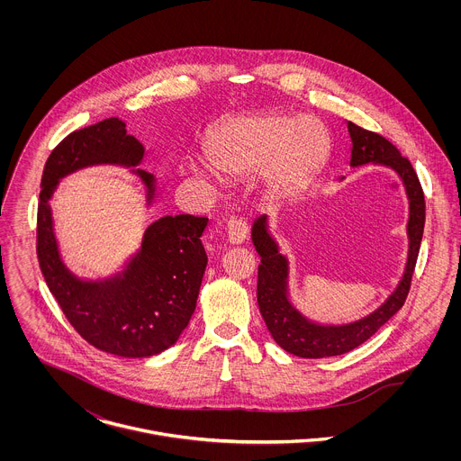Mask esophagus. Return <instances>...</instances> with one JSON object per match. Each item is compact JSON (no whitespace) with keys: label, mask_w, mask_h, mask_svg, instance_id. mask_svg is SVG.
<instances>
[{"label":"esophagus","mask_w":461,"mask_h":461,"mask_svg":"<svg viewBox=\"0 0 461 461\" xmlns=\"http://www.w3.org/2000/svg\"><path fill=\"white\" fill-rule=\"evenodd\" d=\"M249 236V223L241 218H230L227 221V238L232 245H241Z\"/></svg>","instance_id":"esophagus-1"}]
</instances>
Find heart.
<instances>
[{
  "label": "heart",
  "mask_w": 461,
  "mask_h": 461,
  "mask_svg": "<svg viewBox=\"0 0 461 461\" xmlns=\"http://www.w3.org/2000/svg\"><path fill=\"white\" fill-rule=\"evenodd\" d=\"M329 132L312 115L256 112L234 117L209 134L205 161L229 179L259 174L263 197L284 202L303 192L329 156Z\"/></svg>",
  "instance_id": "b5f03b06"
}]
</instances>
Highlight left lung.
Returning a JSON list of instances; mask_svg holds the SVG:
<instances>
[{"label": "left lung", "mask_w": 461, "mask_h": 461, "mask_svg": "<svg viewBox=\"0 0 461 461\" xmlns=\"http://www.w3.org/2000/svg\"><path fill=\"white\" fill-rule=\"evenodd\" d=\"M348 131L351 138L349 167L382 165L394 170L402 181L408 197V259L394 293L375 312L346 325H321L305 318L293 305L289 298V261L280 254L278 243L269 232L267 218H258L252 225V243L261 258L258 278L259 311L275 342L287 353L302 358H325L348 353L382 329L402 307L408 296L422 241L426 203L411 163L378 132L367 131L349 121Z\"/></svg>", "instance_id": "1"}]
</instances>
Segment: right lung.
I'll use <instances>...</instances> for the list:
<instances>
[{
	"label": "right lung",
	"instance_id": "obj_1",
	"mask_svg": "<svg viewBox=\"0 0 461 461\" xmlns=\"http://www.w3.org/2000/svg\"><path fill=\"white\" fill-rule=\"evenodd\" d=\"M143 156L145 147L117 117L70 132L46 161L37 212L39 264L68 323L97 349L126 358L168 349L188 327L207 266L200 236L209 220L163 216L145 229L141 247L122 271L86 280L76 276L60 256L50 200L68 174L94 165H119L141 179L150 205L156 179L134 168Z\"/></svg>",
	"mask_w": 461,
	"mask_h": 461
}]
</instances>
